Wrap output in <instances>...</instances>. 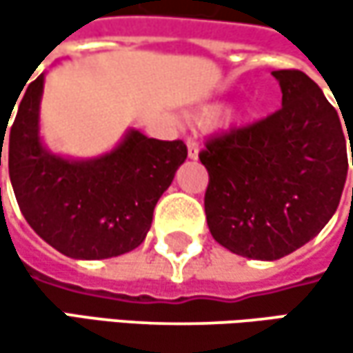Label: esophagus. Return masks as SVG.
I'll return each instance as SVG.
<instances>
[{
    "instance_id": "1",
    "label": "esophagus",
    "mask_w": 353,
    "mask_h": 353,
    "mask_svg": "<svg viewBox=\"0 0 353 353\" xmlns=\"http://www.w3.org/2000/svg\"><path fill=\"white\" fill-rule=\"evenodd\" d=\"M198 153H200V147L194 139H188V157L190 159H198Z\"/></svg>"
}]
</instances>
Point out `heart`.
Segmentation results:
<instances>
[{
    "label": "heart",
    "instance_id": "b5f03b06",
    "mask_svg": "<svg viewBox=\"0 0 353 353\" xmlns=\"http://www.w3.org/2000/svg\"><path fill=\"white\" fill-rule=\"evenodd\" d=\"M221 112H223V106H221V104H212V106H206L202 110V118H204V120H212V118H216Z\"/></svg>",
    "mask_w": 353,
    "mask_h": 353
}]
</instances>
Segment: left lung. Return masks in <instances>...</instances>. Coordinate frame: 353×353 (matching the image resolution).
Instances as JSON below:
<instances>
[{
    "instance_id": "obj_1",
    "label": "left lung",
    "mask_w": 353,
    "mask_h": 353,
    "mask_svg": "<svg viewBox=\"0 0 353 353\" xmlns=\"http://www.w3.org/2000/svg\"><path fill=\"white\" fill-rule=\"evenodd\" d=\"M272 75L282 108L208 139L200 151L210 177L204 210L214 241L263 261L296 251L329 223L347 177L345 134L353 139V122L343 126L309 75L296 69Z\"/></svg>"
}]
</instances>
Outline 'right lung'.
<instances>
[{
    "label": "right lung",
    "instance_id": "add662e5",
    "mask_svg": "<svg viewBox=\"0 0 353 353\" xmlns=\"http://www.w3.org/2000/svg\"><path fill=\"white\" fill-rule=\"evenodd\" d=\"M42 90L44 75H38L20 92L8 132L10 179L24 219L67 257L108 259L132 251L145 241L157 200L188 157L183 141H157L130 128L96 159L54 155L40 141ZM6 128L0 126V165Z\"/></svg>",
    "mask_w": 353,
    "mask_h": 353
}]
</instances>
